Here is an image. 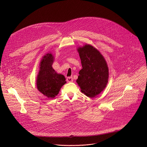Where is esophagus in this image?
I'll return each mask as SVG.
<instances>
[{"instance_id": "esophagus-1", "label": "esophagus", "mask_w": 147, "mask_h": 147, "mask_svg": "<svg viewBox=\"0 0 147 147\" xmlns=\"http://www.w3.org/2000/svg\"><path fill=\"white\" fill-rule=\"evenodd\" d=\"M66 80L67 82H72L73 81V78L72 77H68L66 78Z\"/></svg>"}]
</instances>
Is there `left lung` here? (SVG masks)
Listing matches in <instances>:
<instances>
[{
  "label": "left lung",
  "mask_w": 147,
  "mask_h": 147,
  "mask_svg": "<svg viewBox=\"0 0 147 147\" xmlns=\"http://www.w3.org/2000/svg\"><path fill=\"white\" fill-rule=\"evenodd\" d=\"M82 69L77 82L81 91L90 98L99 95L107 87L109 69L106 60L98 50L90 45L77 49Z\"/></svg>",
  "instance_id": "obj_1"
}]
</instances>
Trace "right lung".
<instances>
[{
    "label": "right lung",
    "instance_id": "1",
    "mask_svg": "<svg viewBox=\"0 0 147 147\" xmlns=\"http://www.w3.org/2000/svg\"><path fill=\"white\" fill-rule=\"evenodd\" d=\"M53 61L54 57L51 53H47L43 57L36 79L38 90L49 98H55L66 83L65 76L57 74L52 68Z\"/></svg>",
    "mask_w": 147,
    "mask_h": 147
}]
</instances>
